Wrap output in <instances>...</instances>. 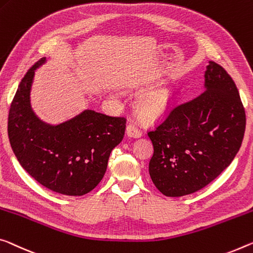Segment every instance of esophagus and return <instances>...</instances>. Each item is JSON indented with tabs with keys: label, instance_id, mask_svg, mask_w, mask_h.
Wrapping results in <instances>:
<instances>
[{
	"label": "esophagus",
	"instance_id": "esophagus-1",
	"mask_svg": "<svg viewBox=\"0 0 253 253\" xmlns=\"http://www.w3.org/2000/svg\"><path fill=\"white\" fill-rule=\"evenodd\" d=\"M126 135L128 136V137L139 138L142 136V133L134 125H131V124H130V125H128L126 127Z\"/></svg>",
	"mask_w": 253,
	"mask_h": 253
}]
</instances>
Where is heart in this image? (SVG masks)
Masks as SVG:
<instances>
[{
	"instance_id": "obj_1",
	"label": "heart",
	"mask_w": 253,
	"mask_h": 253,
	"mask_svg": "<svg viewBox=\"0 0 253 253\" xmlns=\"http://www.w3.org/2000/svg\"><path fill=\"white\" fill-rule=\"evenodd\" d=\"M174 93L170 87H158L144 95L139 100L138 108L147 119L160 118L167 115L173 105Z\"/></svg>"
}]
</instances>
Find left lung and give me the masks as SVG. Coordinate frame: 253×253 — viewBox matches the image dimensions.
<instances>
[{
  "label": "left lung",
  "instance_id": "1",
  "mask_svg": "<svg viewBox=\"0 0 253 253\" xmlns=\"http://www.w3.org/2000/svg\"><path fill=\"white\" fill-rule=\"evenodd\" d=\"M198 97L174 108L148 133L154 147L148 171L168 197L206 187L233 161L246 130V111L227 72L210 61Z\"/></svg>",
  "mask_w": 253,
  "mask_h": 253
}]
</instances>
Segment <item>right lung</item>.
Segmentation results:
<instances>
[{
	"mask_svg": "<svg viewBox=\"0 0 253 253\" xmlns=\"http://www.w3.org/2000/svg\"><path fill=\"white\" fill-rule=\"evenodd\" d=\"M47 61L36 63L19 84L7 120L10 144L36 181L58 194L83 196L102 180L111 151L124 138L126 119L91 109L59 124L40 119L30 93L36 71Z\"/></svg>",
	"mask_w": 253,
	"mask_h": 253,
	"instance_id": "obj_1",
	"label": "right lung"
}]
</instances>
